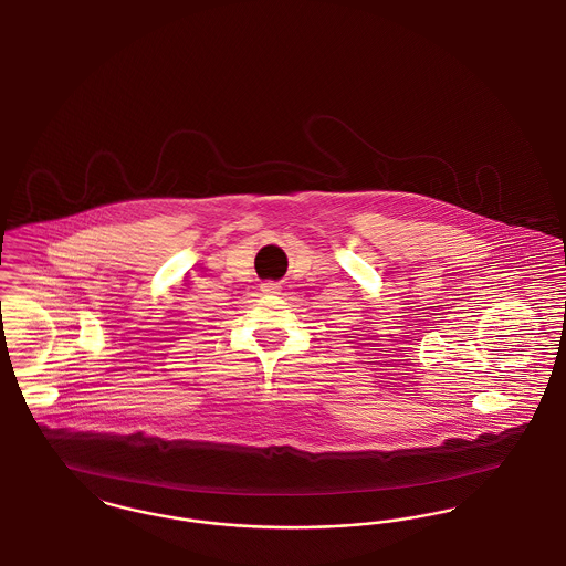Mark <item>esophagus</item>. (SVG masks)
<instances>
[{
	"label": "esophagus",
	"instance_id": "34e87169",
	"mask_svg": "<svg viewBox=\"0 0 566 566\" xmlns=\"http://www.w3.org/2000/svg\"><path fill=\"white\" fill-rule=\"evenodd\" d=\"M262 292H264V294H279V283H272V281L262 283Z\"/></svg>",
	"mask_w": 566,
	"mask_h": 566
}]
</instances>
